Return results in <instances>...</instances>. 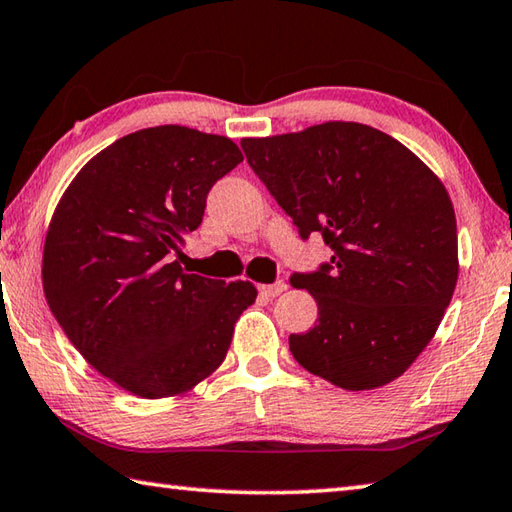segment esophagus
<instances>
[{
    "mask_svg": "<svg viewBox=\"0 0 512 512\" xmlns=\"http://www.w3.org/2000/svg\"><path fill=\"white\" fill-rule=\"evenodd\" d=\"M285 283L283 281H276V283H272V285H260L258 287V292L263 294V296H267V298H276L278 294H283L285 292Z\"/></svg>",
    "mask_w": 512,
    "mask_h": 512,
    "instance_id": "1",
    "label": "esophagus"
}]
</instances>
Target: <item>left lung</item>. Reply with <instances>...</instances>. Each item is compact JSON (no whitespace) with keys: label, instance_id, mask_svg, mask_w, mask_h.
I'll list each match as a JSON object with an SVG mask.
<instances>
[{"label":"left lung","instance_id":"1","mask_svg":"<svg viewBox=\"0 0 512 512\" xmlns=\"http://www.w3.org/2000/svg\"><path fill=\"white\" fill-rule=\"evenodd\" d=\"M240 147L301 238L321 231L334 252L318 272L292 276L318 305L312 330L289 334L294 359L352 392L397 379L435 336L457 285V220L443 182L359 122Z\"/></svg>","mask_w":512,"mask_h":512}]
</instances>
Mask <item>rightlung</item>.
<instances>
[{"label": "right lung", "mask_w": 512, "mask_h": 512, "mask_svg": "<svg viewBox=\"0 0 512 512\" xmlns=\"http://www.w3.org/2000/svg\"><path fill=\"white\" fill-rule=\"evenodd\" d=\"M238 162L229 138L162 124L102 149L57 202L46 303L86 363L136 397H178L207 379L256 301L254 283L189 274L176 258Z\"/></svg>", "instance_id": "right-lung-1"}]
</instances>
